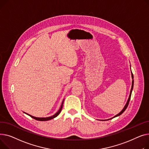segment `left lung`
Segmentation results:
<instances>
[{"label": "left lung", "mask_w": 149, "mask_h": 149, "mask_svg": "<svg viewBox=\"0 0 149 149\" xmlns=\"http://www.w3.org/2000/svg\"><path fill=\"white\" fill-rule=\"evenodd\" d=\"M131 75H132V79H134V75H133V74H132V72H131ZM133 88H134V80H132V87H131V90H130V94H129V98H128V99H127V102H126V104H125V106L124 107L123 109H122V110H121V111L118 113V114H117L116 116H115L113 117H112V118H109V119H107V120H101V121H106V120H111V119H112V118H115V117H118V116H120L121 114H122V113H123L125 112V111L127 107H128V104H129V101H130V97H131V94H132V90H133Z\"/></svg>", "instance_id": "8db88e82"}]
</instances>
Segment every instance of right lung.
Segmentation results:
<instances>
[{"label": "right lung", "instance_id": "1", "mask_svg": "<svg viewBox=\"0 0 149 149\" xmlns=\"http://www.w3.org/2000/svg\"><path fill=\"white\" fill-rule=\"evenodd\" d=\"M64 100V99L63 100V102H62V104H61V107H60L59 109L58 110V111L57 112H56L54 116H50V117H33V116H32L29 114V113H26V112H23L25 113L26 114H27V115L29 116L30 117H31L32 118H33L35 119V120H38V121H48V120H52V119H53V118H55L56 117H57V116L59 114V113L61 112V110H62V108H63Z\"/></svg>", "mask_w": 149, "mask_h": 149}]
</instances>
